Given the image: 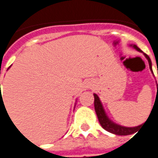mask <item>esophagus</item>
I'll use <instances>...</instances> for the list:
<instances>
[{
    "label": "esophagus",
    "mask_w": 158,
    "mask_h": 158,
    "mask_svg": "<svg viewBox=\"0 0 158 158\" xmlns=\"http://www.w3.org/2000/svg\"><path fill=\"white\" fill-rule=\"evenodd\" d=\"M90 86H91L90 82H87V83H85V85H84V88H85V89H89Z\"/></svg>",
    "instance_id": "obj_1"
}]
</instances>
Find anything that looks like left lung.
Returning a JSON list of instances; mask_svg holds the SVG:
<instances>
[{
	"mask_svg": "<svg viewBox=\"0 0 158 158\" xmlns=\"http://www.w3.org/2000/svg\"><path fill=\"white\" fill-rule=\"evenodd\" d=\"M132 47L136 49L137 51L139 52H141V50L139 49L137 45L133 44V45H131ZM144 56L147 58L148 62H149V65H150V69L151 70H152V61H151V58L149 57L148 55H146L144 53ZM153 73V72H152ZM156 87H157V92H158V84H156ZM156 92V93H157ZM94 110H95V113L97 114L98 119H99V122L106 131H109L111 133H114V134H116V135H120V136H125V135H130V134H132L136 131H138L139 127H142L141 126H139V127H121L119 125H117L115 124L113 121H111L110 119L108 118V117L106 116V113L104 111V108L102 106V104L100 99L98 97L97 94H94Z\"/></svg>",
	"mask_w": 158,
	"mask_h": 158,
	"instance_id": "left-lung-1",
	"label": "left lung"
}]
</instances>
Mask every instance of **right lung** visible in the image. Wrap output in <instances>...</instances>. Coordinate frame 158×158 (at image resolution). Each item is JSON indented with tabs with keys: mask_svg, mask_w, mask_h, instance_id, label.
<instances>
[{
	"mask_svg": "<svg viewBox=\"0 0 158 158\" xmlns=\"http://www.w3.org/2000/svg\"><path fill=\"white\" fill-rule=\"evenodd\" d=\"M2 102H3V101H2H2H1V104H2Z\"/></svg>",
	"mask_w": 158,
	"mask_h": 158,
	"instance_id": "1",
	"label": "right lung"
}]
</instances>
